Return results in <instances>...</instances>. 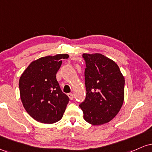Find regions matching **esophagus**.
I'll return each mask as SVG.
<instances>
[{
  "label": "esophagus",
  "instance_id": "esophagus-1",
  "mask_svg": "<svg viewBox=\"0 0 152 152\" xmlns=\"http://www.w3.org/2000/svg\"><path fill=\"white\" fill-rule=\"evenodd\" d=\"M68 96H69V98L71 100H72V99H74V95H73V94H71V93L68 94Z\"/></svg>",
  "mask_w": 152,
  "mask_h": 152
}]
</instances>
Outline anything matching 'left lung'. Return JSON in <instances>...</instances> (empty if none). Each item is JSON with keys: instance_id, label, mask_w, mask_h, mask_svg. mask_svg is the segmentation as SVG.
<instances>
[{"instance_id": "obj_1", "label": "left lung", "mask_w": 152, "mask_h": 152, "mask_svg": "<svg viewBox=\"0 0 152 152\" xmlns=\"http://www.w3.org/2000/svg\"><path fill=\"white\" fill-rule=\"evenodd\" d=\"M86 99L80 104L85 121L98 126L113 119L123 105L124 77L114 61L101 53H83Z\"/></svg>"}]
</instances>
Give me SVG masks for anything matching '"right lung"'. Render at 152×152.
Listing matches in <instances>:
<instances>
[{"label": "right lung", "instance_id": "right-lung-1", "mask_svg": "<svg viewBox=\"0 0 152 152\" xmlns=\"http://www.w3.org/2000/svg\"><path fill=\"white\" fill-rule=\"evenodd\" d=\"M68 54L42 57L31 62L19 80L20 96L23 107L33 118L43 124L61 119L69 102L56 80L62 59Z\"/></svg>", "mask_w": 152, "mask_h": 152}]
</instances>
